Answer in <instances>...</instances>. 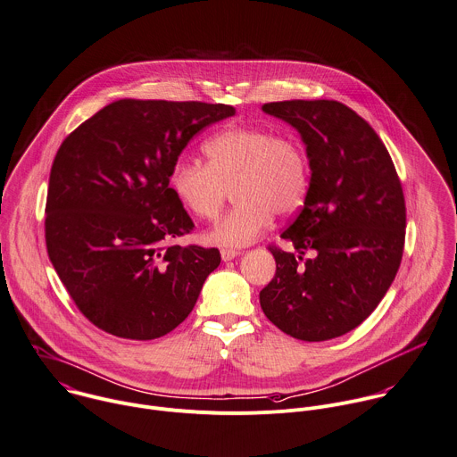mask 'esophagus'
<instances>
[{"instance_id":"esophagus-1","label":"esophagus","mask_w":457,"mask_h":457,"mask_svg":"<svg viewBox=\"0 0 457 457\" xmlns=\"http://www.w3.org/2000/svg\"><path fill=\"white\" fill-rule=\"evenodd\" d=\"M239 252L237 250H232V248H223L221 250V259L227 262V261H232L234 257H237Z\"/></svg>"}]
</instances>
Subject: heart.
Here are the masks:
<instances>
[{
    "instance_id": "b5f03b06",
    "label": "heart",
    "mask_w": 457,
    "mask_h": 457,
    "mask_svg": "<svg viewBox=\"0 0 457 457\" xmlns=\"http://www.w3.org/2000/svg\"><path fill=\"white\" fill-rule=\"evenodd\" d=\"M207 164L180 159L170 173L179 202L202 220H216L236 191L237 205L207 234L211 245L241 248L253 243L273 214L298 211L309 187V157L291 134L266 127H230L204 145Z\"/></svg>"
}]
</instances>
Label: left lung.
<instances>
[{"label":"left lung","instance_id":"8db88e82","mask_svg":"<svg viewBox=\"0 0 457 457\" xmlns=\"http://www.w3.org/2000/svg\"><path fill=\"white\" fill-rule=\"evenodd\" d=\"M295 127L311 182L280 234L298 253L270 245L277 270L259 293L268 320L302 341H325L361 325L389 289L403 253L405 200L395 164L375 130L334 100L264 104ZM314 249L311 260H303Z\"/></svg>","mask_w":457,"mask_h":457}]
</instances>
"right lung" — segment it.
Instances as JSON below:
<instances>
[{
  "label": "right lung",
  "mask_w": 457,
  "mask_h": 457,
  "mask_svg": "<svg viewBox=\"0 0 457 457\" xmlns=\"http://www.w3.org/2000/svg\"><path fill=\"white\" fill-rule=\"evenodd\" d=\"M232 105L118 100L61 145L48 186L50 261L79 311L125 339H155L193 311L218 248L179 246L195 228L170 187L187 143Z\"/></svg>",
  "instance_id": "right-lung-1"
}]
</instances>
